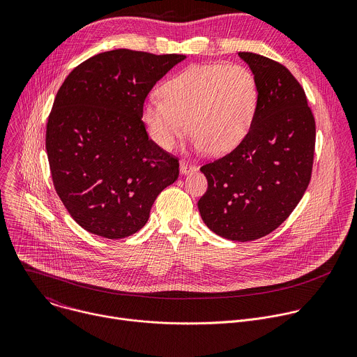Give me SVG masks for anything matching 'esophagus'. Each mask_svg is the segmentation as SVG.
<instances>
[{
    "label": "esophagus",
    "instance_id": "34e87169",
    "mask_svg": "<svg viewBox=\"0 0 357 357\" xmlns=\"http://www.w3.org/2000/svg\"><path fill=\"white\" fill-rule=\"evenodd\" d=\"M179 171H181L182 175H186V174H189L192 171H196V167L192 165V164H188L186 161H182L181 165H179Z\"/></svg>",
    "mask_w": 357,
    "mask_h": 357
}]
</instances>
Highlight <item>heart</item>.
Wrapping results in <instances>:
<instances>
[{"instance_id": "1", "label": "heart", "mask_w": 357, "mask_h": 357, "mask_svg": "<svg viewBox=\"0 0 357 357\" xmlns=\"http://www.w3.org/2000/svg\"><path fill=\"white\" fill-rule=\"evenodd\" d=\"M161 98L142 106L151 138L171 149L189 131L196 149L212 155L234 149L250 131L259 107V84L241 65H192L168 79Z\"/></svg>"}]
</instances>
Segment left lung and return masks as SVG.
I'll list each match as a JSON object with an SVG mask.
<instances>
[{
	"mask_svg": "<svg viewBox=\"0 0 357 357\" xmlns=\"http://www.w3.org/2000/svg\"><path fill=\"white\" fill-rule=\"evenodd\" d=\"M238 56L257 79V113L230 154L200 168L208 190L197 208L218 236L251 241L275 230L302 199L317 130L307 96L285 66L251 52Z\"/></svg>",
	"mask_w": 357,
	"mask_h": 357,
	"instance_id": "obj_1",
	"label": "left lung"
}]
</instances>
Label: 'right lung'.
Returning <instances> with one entry per match:
<instances>
[{
    "mask_svg": "<svg viewBox=\"0 0 357 357\" xmlns=\"http://www.w3.org/2000/svg\"><path fill=\"white\" fill-rule=\"evenodd\" d=\"M185 58L116 49L80 63L61 86L46 124L47 161L65 208L89 233H137L178 179V158L148 138L141 119L151 89Z\"/></svg>",
    "mask_w": 357,
    "mask_h": 357,
    "instance_id": "add662e5",
    "label": "right lung"
}]
</instances>
